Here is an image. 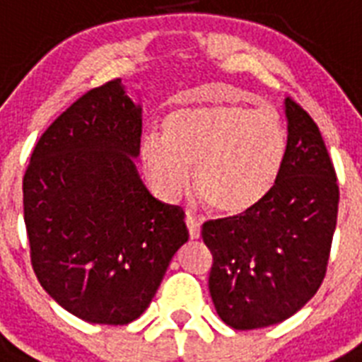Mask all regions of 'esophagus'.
I'll list each match as a JSON object with an SVG mask.
<instances>
[{"instance_id":"esophagus-1","label":"esophagus","mask_w":362,"mask_h":362,"mask_svg":"<svg viewBox=\"0 0 362 362\" xmlns=\"http://www.w3.org/2000/svg\"><path fill=\"white\" fill-rule=\"evenodd\" d=\"M186 224H187V232H189L191 239H199L200 238V221L195 217V215L187 214L186 215Z\"/></svg>"}]
</instances>
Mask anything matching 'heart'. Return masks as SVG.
Segmentation results:
<instances>
[{"label":"heart","instance_id":"heart-1","mask_svg":"<svg viewBox=\"0 0 362 362\" xmlns=\"http://www.w3.org/2000/svg\"><path fill=\"white\" fill-rule=\"evenodd\" d=\"M163 129L165 136H144L139 163L167 202L186 193L195 167L197 193L208 208L247 214L269 197L284 169L287 130L274 112L224 103L186 106L167 115Z\"/></svg>","mask_w":362,"mask_h":362}]
</instances>
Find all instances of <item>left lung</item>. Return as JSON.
<instances>
[{
	"label": "left lung",
	"mask_w": 362,
	"mask_h": 362,
	"mask_svg": "<svg viewBox=\"0 0 362 362\" xmlns=\"http://www.w3.org/2000/svg\"><path fill=\"white\" fill-rule=\"evenodd\" d=\"M284 110L287 156L274 189L247 214L202 226L214 256L209 294L233 329L287 320L326 276L339 209L335 169L311 115L289 97Z\"/></svg>",
	"instance_id": "obj_1"
}]
</instances>
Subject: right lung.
Returning <instances> with one entry per match:
<instances>
[{"label": "right lung", "instance_id": "obj_1", "mask_svg": "<svg viewBox=\"0 0 362 362\" xmlns=\"http://www.w3.org/2000/svg\"><path fill=\"white\" fill-rule=\"evenodd\" d=\"M141 112L121 78L93 88L42 134L23 176L36 278L92 324L136 320L189 239L184 211L154 199L136 169Z\"/></svg>", "mask_w": 362, "mask_h": 362}]
</instances>
